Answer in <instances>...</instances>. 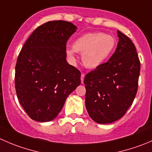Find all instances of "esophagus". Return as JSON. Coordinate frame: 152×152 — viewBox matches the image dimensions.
<instances>
[{
    "instance_id": "34e87169",
    "label": "esophagus",
    "mask_w": 152,
    "mask_h": 152,
    "mask_svg": "<svg viewBox=\"0 0 152 152\" xmlns=\"http://www.w3.org/2000/svg\"><path fill=\"white\" fill-rule=\"evenodd\" d=\"M84 78H85V74H84V73H82V74H81V82H82V84L84 82Z\"/></svg>"
}]
</instances>
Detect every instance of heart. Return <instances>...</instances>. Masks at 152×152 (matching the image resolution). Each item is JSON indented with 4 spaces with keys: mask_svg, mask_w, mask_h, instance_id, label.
Returning a JSON list of instances; mask_svg holds the SVG:
<instances>
[{
    "mask_svg": "<svg viewBox=\"0 0 152 152\" xmlns=\"http://www.w3.org/2000/svg\"><path fill=\"white\" fill-rule=\"evenodd\" d=\"M116 45L112 35L103 32H91L76 38L73 47H67L66 54L72 62L76 59V52L82 53L84 65L88 68H97L107 61L113 53Z\"/></svg>",
    "mask_w": 152,
    "mask_h": 152,
    "instance_id": "b5f03b06",
    "label": "heart"
}]
</instances>
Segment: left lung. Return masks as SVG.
<instances>
[{
    "label": "left lung",
    "instance_id": "8db88e82",
    "mask_svg": "<svg viewBox=\"0 0 152 152\" xmlns=\"http://www.w3.org/2000/svg\"><path fill=\"white\" fill-rule=\"evenodd\" d=\"M117 33L119 39L115 53L84 79L87 113L101 124L121 118L132 104L138 87L140 62L135 46L120 31Z\"/></svg>",
    "mask_w": 152,
    "mask_h": 152
}]
</instances>
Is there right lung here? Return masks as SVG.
Returning a JSON list of instances; mask_svg holds the SVG:
<instances>
[{
    "label": "right lung",
    "mask_w": 152,
    "mask_h": 152,
    "mask_svg": "<svg viewBox=\"0 0 152 152\" xmlns=\"http://www.w3.org/2000/svg\"><path fill=\"white\" fill-rule=\"evenodd\" d=\"M77 27L64 20L37 27L23 46L15 66L20 103L32 120L48 122L81 84V73L66 60L67 39Z\"/></svg>",
    "instance_id": "1"
}]
</instances>
